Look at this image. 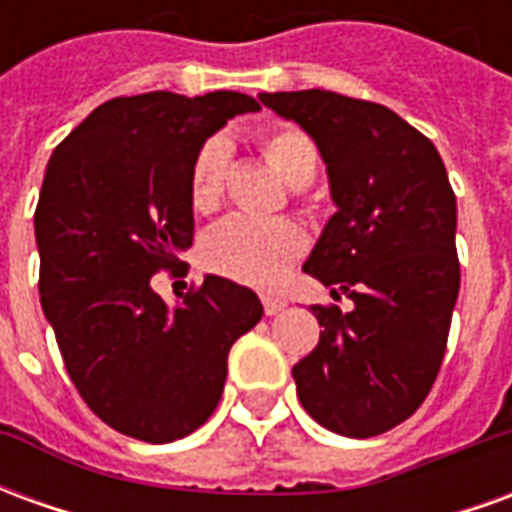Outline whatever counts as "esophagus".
Instances as JSON below:
<instances>
[{
	"label": "esophagus",
	"instance_id": "1",
	"mask_svg": "<svg viewBox=\"0 0 512 512\" xmlns=\"http://www.w3.org/2000/svg\"><path fill=\"white\" fill-rule=\"evenodd\" d=\"M288 307V301L279 299V296H271V293H263V310H266V315H277V312H282Z\"/></svg>",
	"mask_w": 512,
	"mask_h": 512
}]
</instances>
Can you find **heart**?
<instances>
[{"label": "heart", "instance_id": "heart-1", "mask_svg": "<svg viewBox=\"0 0 512 512\" xmlns=\"http://www.w3.org/2000/svg\"><path fill=\"white\" fill-rule=\"evenodd\" d=\"M260 153L290 186H307L318 169V147L296 126H279L260 139ZM227 145L208 139L191 161L189 197L194 211L211 213L224 191ZM307 235L299 224L266 222L252 216H230L216 224L202 241L205 266L241 285L271 288L288 274V268L304 255Z\"/></svg>", "mask_w": 512, "mask_h": 512}]
</instances>
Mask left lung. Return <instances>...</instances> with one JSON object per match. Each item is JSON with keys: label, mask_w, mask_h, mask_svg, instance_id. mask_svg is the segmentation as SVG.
Returning a JSON list of instances; mask_svg holds the SVG:
<instances>
[{"label": "left lung", "mask_w": 512, "mask_h": 512, "mask_svg": "<svg viewBox=\"0 0 512 512\" xmlns=\"http://www.w3.org/2000/svg\"><path fill=\"white\" fill-rule=\"evenodd\" d=\"M260 101L321 150L337 213L304 271L354 301L312 307L323 332L293 365L296 392L323 428L370 439L422 406L447 351L461 288L447 169L428 136L373 101L329 90Z\"/></svg>", "instance_id": "8db88e82"}]
</instances>
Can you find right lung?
Listing matches in <instances>:
<instances>
[{"instance_id": "add662e5", "label": "right lung", "mask_w": 512, "mask_h": 512, "mask_svg": "<svg viewBox=\"0 0 512 512\" xmlns=\"http://www.w3.org/2000/svg\"><path fill=\"white\" fill-rule=\"evenodd\" d=\"M244 93L123 95L51 153L38 208L40 304L84 403L131 439L167 444L219 406L227 354L263 318L255 290L205 277L178 307L150 277L194 241L191 161Z\"/></svg>"}]
</instances>
